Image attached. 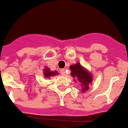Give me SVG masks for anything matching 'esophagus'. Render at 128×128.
<instances>
[{"mask_svg":"<svg viewBox=\"0 0 128 128\" xmlns=\"http://www.w3.org/2000/svg\"><path fill=\"white\" fill-rule=\"evenodd\" d=\"M60 74H62V76H65L66 75V70L65 69H61L60 70Z\"/></svg>","mask_w":128,"mask_h":128,"instance_id":"obj_1","label":"esophagus"}]
</instances>
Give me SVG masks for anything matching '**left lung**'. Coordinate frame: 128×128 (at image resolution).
I'll list each match as a JSON object with an SVG mask.
<instances>
[{
    "mask_svg": "<svg viewBox=\"0 0 128 128\" xmlns=\"http://www.w3.org/2000/svg\"><path fill=\"white\" fill-rule=\"evenodd\" d=\"M71 69V74L75 79L79 80L81 83V86L83 87L82 90L85 92L89 88V83H91L92 81L91 74L88 73L80 63H76V65H73L70 67ZM74 79L75 81L76 80Z\"/></svg>",
    "mask_w": 128,
    "mask_h": 128,
    "instance_id": "left-lung-1",
    "label": "left lung"
}]
</instances>
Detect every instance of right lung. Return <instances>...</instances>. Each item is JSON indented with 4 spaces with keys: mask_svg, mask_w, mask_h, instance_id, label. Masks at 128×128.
Segmentation results:
<instances>
[{
    "mask_svg": "<svg viewBox=\"0 0 128 128\" xmlns=\"http://www.w3.org/2000/svg\"><path fill=\"white\" fill-rule=\"evenodd\" d=\"M58 74V72L56 71L54 72H51L48 68H46L45 70H44V76L47 78H50L52 76H54V75H56Z\"/></svg>",
    "mask_w": 128,
    "mask_h": 128,
    "instance_id": "obj_1",
    "label": "right lung"
}]
</instances>
